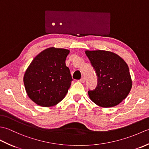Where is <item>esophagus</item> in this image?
I'll list each match as a JSON object with an SVG mask.
<instances>
[{"mask_svg":"<svg viewBox=\"0 0 149 149\" xmlns=\"http://www.w3.org/2000/svg\"><path fill=\"white\" fill-rule=\"evenodd\" d=\"M79 81L81 82V83H84V82H85V78L84 77H82L81 79L79 80Z\"/></svg>","mask_w":149,"mask_h":149,"instance_id":"obj_1","label":"esophagus"}]
</instances>
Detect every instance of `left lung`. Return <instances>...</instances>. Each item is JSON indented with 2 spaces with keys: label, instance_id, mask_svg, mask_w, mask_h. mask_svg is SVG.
<instances>
[{
  "label": "left lung",
  "instance_id": "1",
  "mask_svg": "<svg viewBox=\"0 0 149 149\" xmlns=\"http://www.w3.org/2000/svg\"><path fill=\"white\" fill-rule=\"evenodd\" d=\"M85 53L98 77L95 89L88 91L90 99L102 107L118 105L127 97L132 88L127 64L116 54L107 50H86Z\"/></svg>",
  "mask_w": 149,
  "mask_h": 149
}]
</instances>
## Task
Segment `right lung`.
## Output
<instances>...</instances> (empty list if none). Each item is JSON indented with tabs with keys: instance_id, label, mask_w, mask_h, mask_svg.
Returning a JSON list of instances; mask_svg holds the SVG:
<instances>
[{
	"instance_id": "add662e5",
	"label": "right lung",
	"mask_w": 149,
	"mask_h": 149,
	"mask_svg": "<svg viewBox=\"0 0 149 149\" xmlns=\"http://www.w3.org/2000/svg\"><path fill=\"white\" fill-rule=\"evenodd\" d=\"M70 50L50 47L38 54L24 75L28 97L37 105L51 107L64 99L72 78L66 58Z\"/></svg>"
}]
</instances>
